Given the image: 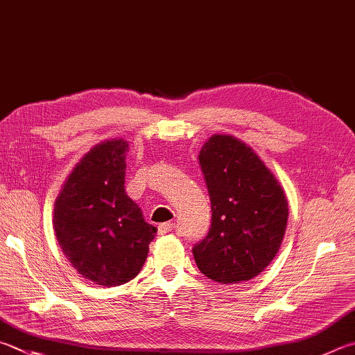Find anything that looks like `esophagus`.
<instances>
[{"label":"esophagus","instance_id":"34e87169","mask_svg":"<svg viewBox=\"0 0 355 355\" xmlns=\"http://www.w3.org/2000/svg\"><path fill=\"white\" fill-rule=\"evenodd\" d=\"M172 230H175V223H172V222L161 223L158 227V234H167V233H171Z\"/></svg>","mask_w":355,"mask_h":355}]
</instances>
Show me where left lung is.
Listing matches in <instances>:
<instances>
[{"label":"left lung","mask_w":355,"mask_h":355,"mask_svg":"<svg viewBox=\"0 0 355 355\" xmlns=\"http://www.w3.org/2000/svg\"><path fill=\"white\" fill-rule=\"evenodd\" d=\"M211 200L208 236L192 248L200 272L220 284L259 275L284 239L288 203L261 157L231 135H212L198 153Z\"/></svg>","instance_id":"1"}]
</instances>
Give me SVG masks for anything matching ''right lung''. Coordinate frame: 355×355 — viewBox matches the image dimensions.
I'll return each mask as SVG.
<instances>
[{"mask_svg": "<svg viewBox=\"0 0 355 355\" xmlns=\"http://www.w3.org/2000/svg\"><path fill=\"white\" fill-rule=\"evenodd\" d=\"M128 143L107 139L74 166L54 203V231L77 273L94 284L114 287L137 276L157 228L127 196Z\"/></svg>", "mask_w": 355, "mask_h": 355, "instance_id": "add662e5", "label": "right lung"}]
</instances>
